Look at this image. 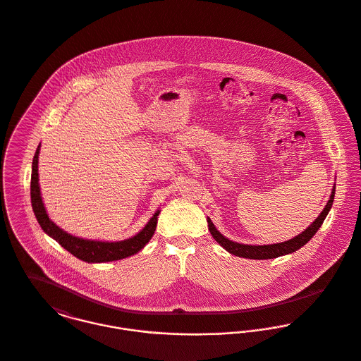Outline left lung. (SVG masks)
I'll return each mask as SVG.
<instances>
[{"label":"left lung","instance_id":"obj_1","mask_svg":"<svg viewBox=\"0 0 361 361\" xmlns=\"http://www.w3.org/2000/svg\"><path fill=\"white\" fill-rule=\"evenodd\" d=\"M334 197H335V187L332 190L331 198L328 200V203L325 204L324 210L321 212L320 216L314 220V223L306 228L302 234H299L298 237L292 238V240H285L281 243H274V245H242V243H237L233 240L224 238L213 226V223L210 221V219H207V224H209V231L213 235V238L217 240L226 250H228L230 253L240 256V257H245V259H257V260H263V259H274V257H280L282 255H288L292 253L295 250H298L299 247H302L303 245H306L309 240L314 237V234L319 231L321 224L324 223L332 202H334Z\"/></svg>","mask_w":361,"mask_h":361}]
</instances>
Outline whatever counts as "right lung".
Segmentation results:
<instances>
[{"instance_id": "right-lung-1", "label": "right lung", "mask_w": 361, "mask_h": 361, "mask_svg": "<svg viewBox=\"0 0 361 361\" xmlns=\"http://www.w3.org/2000/svg\"><path fill=\"white\" fill-rule=\"evenodd\" d=\"M39 152L40 147L37 148L35 158H33V166H32V181H30V197H32V206L33 212L36 214V219L41 226V228L59 245H62L68 252H71L78 259L88 262V263H105V262H114L121 260L124 257L133 256L134 253L140 252L149 240L152 238L159 210L154 214V217L148 221V224L133 238L119 242H101V240H81L78 237H73L65 231H62L58 226H55L42 204V200L40 195V187H39Z\"/></svg>"}]
</instances>
